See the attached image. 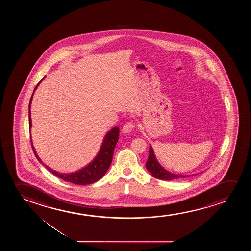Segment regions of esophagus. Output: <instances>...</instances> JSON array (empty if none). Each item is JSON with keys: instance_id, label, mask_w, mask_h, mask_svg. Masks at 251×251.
Wrapping results in <instances>:
<instances>
[{"instance_id": "1", "label": "esophagus", "mask_w": 251, "mask_h": 251, "mask_svg": "<svg viewBox=\"0 0 251 251\" xmlns=\"http://www.w3.org/2000/svg\"><path fill=\"white\" fill-rule=\"evenodd\" d=\"M134 127L135 126H134V123L128 122V123L125 124V125H124V127H123V131H124L125 134H128V133H130L131 131L134 129Z\"/></svg>"}]
</instances>
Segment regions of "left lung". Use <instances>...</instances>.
<instances>
[{
  "instance_id": "1",
  "label": "left lung",
  "mask_w": 251,
  "mask_h": 251,
  "mask_svg": "<svg viewBox=\"0 0 251 251\" xmlns=\"http://www.w3.org/2000/svg\"><path fill=\"white\" fill-rule=\"evenodd\" d=\"M146 167L148 169V172L151 173L152 176L155 178L160 179V180H165V181H172V180H176V179L186 178L189 177L191 176L196 175H182V174H175L172 172H168L162 166L159 162L157 160V158L155 156L154 151L150 145L149 148V156L147 163H146Z\"/></svg>"
}]
</instances>
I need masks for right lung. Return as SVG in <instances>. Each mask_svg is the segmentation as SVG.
Listing matches in <instances>:
<instances>
[{"instance_id":"right-lung-1","label":"right lung","mask_w":251,"mask_h":251,"mask_svg":"<svg viewBox=\"0 0 251 251\" xmlns=\"http://www.w3.org/2000/svg\"><path fill=\"white\" fill-rule=\"evenodd\" d=\"M42 80H40L35 87L33 93L31 97V100H30V103H29L28 110H29V127L30 128L31 127V110H31L32 97L34 94L35 90L37 89V87ZM118 139H119V127H113L109 132H107L105 136L103 138V143L100 147V151L96 155V157L93 158V161L86 165L84 168L80 169L77 172H72V173H61V172L54 171L53 169L50 168L48 165H45V163H43L40 158L38 157V155L37 154V151L35 150L33 143L31 141V142L32 150H33L36 158L38 161L41 163L42 165H45V168L49 170L54 175L62 179L63 181L72 182L74 184H78V185H86V184H91V183L99 181L106 173L108 169L110 166L111 161H112L114 149L117 145Z\"/></svg>"}]
</instances>
